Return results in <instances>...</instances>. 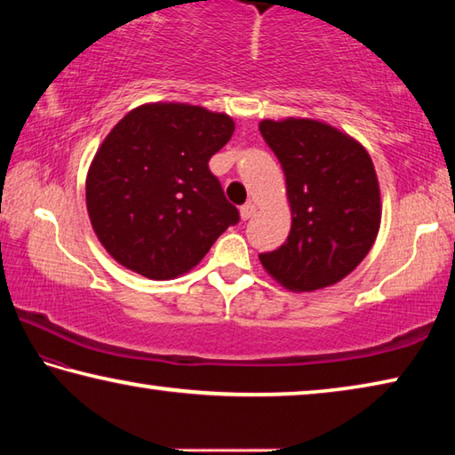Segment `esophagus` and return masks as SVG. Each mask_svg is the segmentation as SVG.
Listing matches in <instances>:
<instances>
[{"label":"esophagus","instance_id":"obj_1","mask_svg":"<svg viewBox=\"0 0 455 455\" xmlns=\"http://www.w3.org/2000/svg\"><path fill=\"white\" fill-rule=\"evenodd\" d=\"M255 211H257V206H255V203H246V204H243L241 206V219L243 220H249L252 214H255Z\"/></svg>","mask_w":455,"mask_h":455}]
</instances>
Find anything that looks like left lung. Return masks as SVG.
I'll list each match as a JSON object with an SVG mask.
<instances>
[{
  "label": "left lung",
  "mask_w": 455,
  "mask_h": 455,
  "mask_svg": "<svg viewBox=\"0 0 455 455\" xmlns=\"http://www.w3.org/2000/svg\"><path fill=\"white\" fill-rule=\"evenodd\" d=\"M279 158L291 204V233L259 255L265 271L291 291H317L345 279L379 233V182L355 138L311 118L263 120Z\"/></svg>",
  "instance_id": "1"
}]
</instances>
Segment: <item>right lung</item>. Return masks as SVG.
Instances as JSON below:
<instances>
[{
  "instance_id": "obj_1",
  "label": "right lung",
  "mask_w": 455,
  "mask_h": 455,
  "mask_svg": "<svg viewBox=\"0 0 455 455\" xmlns=\"http://www.w3.org/2000/svg\"><path fill=\"white\" fill-rule=\"evenodd\" d=\"M235 132L227 114L156 102L104 138L86 179L92 228L122 267L154 281L196 267L238 222L209 160Z\"/></svg>"
}]
</instances>
